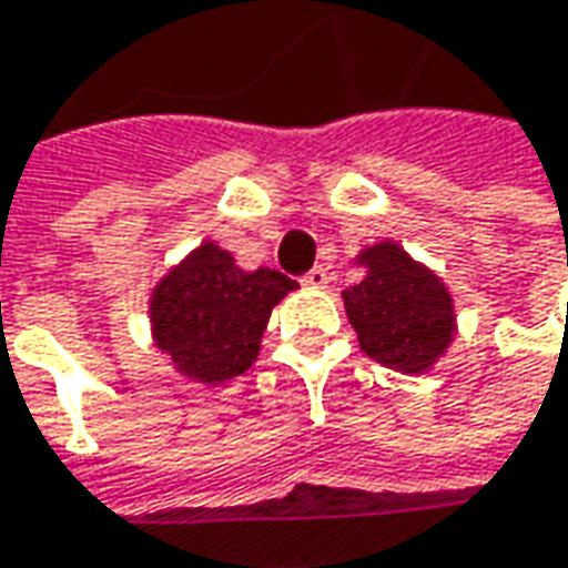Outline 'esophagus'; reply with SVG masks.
Here are the masks:
<instances>
[{"mask_svg":"<svg viewBox=\"0 0 568 568\" xmlns=\"http://www.w3.org/2000/svg\"><path fill=\"white\" fill-rule=\"evenodd\" d=\"M301 283L307 285V288H326V283H329V273H326V267H314Z\"/></svg>","mask_w":568,"mask_h":568,"instance_id":"obj_1","label":"esophagus"}]
</instances>
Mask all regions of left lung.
Segmentation results:
<instances>
[{
	"label": "left lung",
	"mask_w": 568,
	"mask_h": 568,
	"mask_svg": "<svg viewBox=\"0 0 568 568\" xmlns=\"http://www.w3.org/2000/svg\"><path fill=\"white\" fill-rule=\"evenodd\" d=\"M366 270L342 292L361 351L397 373H426L457 335L454 298L442 276L385 239L354 257Z\"/></svg>",
	"instance_id": "left-lung-1"
}]
</instances>
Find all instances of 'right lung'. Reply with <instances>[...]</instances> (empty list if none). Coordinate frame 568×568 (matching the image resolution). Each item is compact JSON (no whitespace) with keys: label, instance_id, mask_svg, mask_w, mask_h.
<instances>
[{"label":"right lung","instance_id":"right-lung-1","mask_svg":"<svg viewBox=\"0 0 568 568\" xmlns=\"http://www.w3.org/2000/svg\"><path fill=\"white\" fill-rule=\"evenodd\" d=\"M295 288L280 270H242L233 254L202 242L154 285V345L186 379H235L257 361L273 307Z\"/></svg>","mask_w":568,"mask_h":568}]
</instances>
